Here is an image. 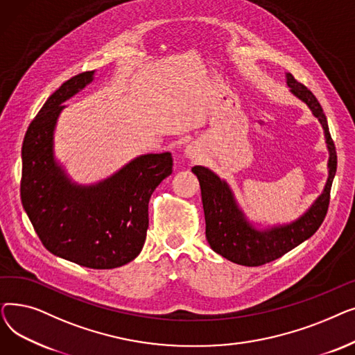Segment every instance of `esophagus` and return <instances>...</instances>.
I'll return each mask as SVG.
<instances>
[{"label":"esophagus","instance_id":"esophagus-1","mask_svg":"<svg viewBox=\"0 0 355 355\" xmlns=\"http://www.w3.org/2000/svg\"><path fill=\"white\" fill-rule=\"evenodd\" d=\"M185 157L190 158V159L197 158V149H196V146L193 144L185 148Z\"/></svg>","mask_w":355,"mask_h":355}]
</instances>
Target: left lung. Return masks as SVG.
<instances>
[{"mask_svg":"<svg viewBox=\"0 0 355 355\" xmlns=\"http://www.w3.org/2000/svg\"><path fill=\"white\" fill-rule=\"evenodd\" d=\"M286 85L292 95L304 102L321 123L329 154L324 191L302 216L286 225L268 227L254 225L239 206L227 181L202 165H196L191 170L200 181L209 245L216 253L237 265L260 266L284 256L318 230L328 211L331 185L337 173V151L331 139L327 116L313 93L296 82L291 73H286Z\"/></svg>","mask_w":355,"mask_h":355,"instance_id":"left-lung-1","label":"left lung"}]
</instances>
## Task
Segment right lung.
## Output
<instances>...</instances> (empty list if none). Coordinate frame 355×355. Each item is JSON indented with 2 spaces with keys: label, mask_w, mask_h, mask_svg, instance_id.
I'll return each instance as SVG.
<instances>
[{
  "label": "right lung",
  "mask_w": 355,
  "mask_h": 355,
  "mask_svg": "<svg viewBox=\"0 0 355 355\" xmlns=\"http://www.w3.org/2000/svg\"><path fill=\"white\" fill-rule=\"evenodd\" d=\"M95 70L64 82L30 123L21 149V202L44 248L90 269H114L142 250L148 202L171 175V153L145 154L95 184H78L54 157V130L63 103L83 90Z\"/></svg>",
  "instance_id": "right-lung-1"
}]
</instances>
